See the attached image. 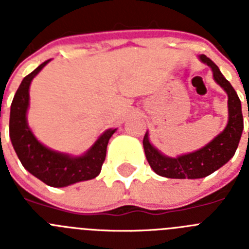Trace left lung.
<instances>
[{
	"label": "left lung",
	"mask_w": 249,
	"mask_h": 249,
	"mask_svg": "<svg viewBox=\"0 0 249 249\" xmlns=\"http://www.w3.org/2000/svg\"><path fill=\"white\" fill-rule=\"evenodd\" d=\"M202 62L210 66L213 80L219 85L228 96V122L223 131L215 136L210 143L191 153L169 157L158 151L149 142L148 131L143 137V148L151 168L158 176L178 179H197L210 176L227 163L234 156L243 131L242 105L238 94L230 82L224 78L219 68L204 54L198 56ZM249 117V111H248Z\"/></svg>",
	"instance_id": "1"
}]
</instances>
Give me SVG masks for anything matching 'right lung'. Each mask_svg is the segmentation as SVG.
<instances>
[{
	"mask_svg": "<svg viewBox=\"0 0 249 249\" xmlns=\"http://www.w3.org/2000/svg\"><path fill=\"white\" fill-rule=\"evenodd\" d=\"M51 59L39 65L22 80L10 112V138L22 166L31 175L51 187H67L77 182L96 178L106 158L109 138L117 128L106 129L93 144L81 156L54 151L41 143L27 122L30 107V86Z\"/></svg>",
	"mask_w": 249,
	"mask_h": 249,
	"instance_id": "right-lung-1",
	"label": "right lung"
}]
</instances>
